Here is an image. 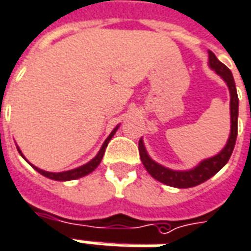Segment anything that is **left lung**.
Segmentation results:
<instances>
[{
	"mask_svg": "<svg viewBox=\"0 0 251 251\" xmlns=\"http://www.w3.org/2000/svg\"><path fill=\"white\" fill-rule=\"evenodd\" d=\"M208 65L225 80V83L227 84L228 91H230L231 131H230L227 143L223 147L222 151L213 158L204 159L197 167L191 168V170L175 171V170L163 167L162 164L152 160L148 156L143 140L140 139V142H139V153H140V159H142V163L146 167V170L152 178L162 182V183L167 184V186H171V187L188 188L206 182L207 179L214 176L225 164L227 163L231 153H233L234 146H235L237 132H238V95H237V88H235V83H234L233 75H231V71L225 64L221 63L218 58L215 57V54L210 50H208Z\"/></svg>",
	"mask_w": 251,
	"mask_h": 251,
	"instance_id": "left-lung-1",
	"label": "left lung"
}]
</instances>
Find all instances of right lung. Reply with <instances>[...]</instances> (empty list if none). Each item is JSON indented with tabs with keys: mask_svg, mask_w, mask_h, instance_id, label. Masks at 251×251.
<instances>
[{
	"mask_svg": "<svg viewBox=\"0 0 251 251\" xmlns=\"http://www.w3.org/2000/svg\"><path fill=\"white\" fill-rule=\"evenodd\" d=\"M118 128H119V126L115 128V129H113L112 132L109 133V136L105 139V142H104L103 146H101V148H100V151L98 152V155H96V156H95V158H93L91 162H88L87 164H84V166H81V167L73 168V170L64 171V173H48V171H44V170H41V168L34 167V166L32 164L33 168H34L37 173L41 174V175H44V176H47V178H49V179H53V180H72V179H77V178H81V176H85V175H88V174L92 173L93 170H95V168L98 167L99 164H100V162H101V159H103V156H104V152H105V148H107V146H108V142L112 139V136L115 135V132H116V129H118ZM18 152L21 153L20 148H18ZM21 155H23V153H21Z\"/></svg>",
	"mask_w": 251,
	"mask_h": 251,
	"instance_id": "obj_1",
	"label": "right lung"
}]
</instances>
